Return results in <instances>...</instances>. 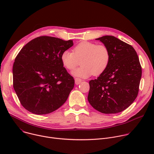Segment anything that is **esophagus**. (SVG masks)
<instances>
[{
  "mask_svg": "<svg viewBox=\"0 0 154 154\" xmlns=\"http://www.w3.org/2000/svg\"><path fill=\"white\" fill-rule=\"evenodd\" d=\"M82 82V80L80 79H79V78H76L75 79V83L76 85H79Z\"/></svg>",
  "mask_w": 154,
  "mask_h": 154,
  "instance_id": "obj_1",
  "label": "esophagus"
}]
</instances>
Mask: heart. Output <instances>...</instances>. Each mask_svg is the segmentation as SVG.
<instances>
[{
	"mask_svg": "<svg viewBox=\"0 0 154 154\" xmlns=\"http://www.w3.org/2000/svg\"><path fill=\"white\" fill-rule=\"evenodd\" d=\"M79 60L82 66L72 72L74 76L85 79L92 74L99 75L107 68L110 53L105 45L83 41L73 48L72 52L65 51L61 55L63 66L70 71L76 68Z\"/></svg>",
	"mask_w": 154,
	"mask_h": 154,
	"instance_id": "obj_1",
	"label": "heart"
}]
</instances>
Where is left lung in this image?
<instances>
[{
    "instance_id": "left-lung-1",
    "label": "left lung",
    "mask_w": 154,
    "mask_h": 154,
    "mask_svg": "<svg viewBox=\"0 0 154 154\" xmlns=\"http://www.w3.org/2000/svg\"><path fill=\"white\" fill-rule=\"evenodd\" d=\"M110 53L106 70L89 82L88 100L96 110L105 114L121 112L137 98L142 70L134 48L113 36L96 39Z\"/></svg>"
}]
</instances>
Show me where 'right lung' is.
I'll return each mask as SVG.
<instances>
[{
  "mask_svg": "<svg viewBox=\"0 0 154 154\" xmlns=\"http://www.w3.org/2000/svg\"><path fill=\"white\" fill-rule=\"evenodd\" d=\"M72 46V40L41 36L20 51L13 66V88L27 110L46 115L66 101L74 79L63 67L61 55Z\"/></svg>",
  "mask_w": 154,
  "mask_h": 154,
  "instance_id": "1",
  "label": "right lung"
}]
</instances>
